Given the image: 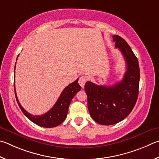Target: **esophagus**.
Here are the masks:
<instances>
[{"mask_svg":"<svg viewBox=\"0 0 159 159\" xmlns=\"http://www.w3.org/2000/svg\"><path fill=\"white\" fill-rule=\"evenodd\" d=\"M87 78H86V77L82 76V77H80L79 84H80V86H81L82 88L84 87V84H85V83L87 82Z\"/></svg>","mask_w":159,"mask_h":159,"instance_id":"obj_1","label":"esophagus"}]
</instances>
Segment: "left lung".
I'll list each match as a JSON object with an SVG mask.
<instances>
[{
    "mask_svg": "<svg viewBox=\"0 0 159 159\" xmlns=\"http://www.w3.org/2000/svg\"><path fill=\"white\" fill-rule=\"evenodd\" d=\"M115 47L123 54L126 63L124 78L113 86H102L87 82L88 109L94 121L102 125H113L127 117L137 101L140 82V68L137 57L125 40L112 36Z\"/></svg>",
    "mask_w": 159,
    "mask_h": 159,
    "instance_id": "obj_1",
    "label": "left lung"
}]
</instances>
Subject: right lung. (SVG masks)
Returning <instances> with one entry per match:
<instances>
[{"mask_svg": "<svg viewBox=\"0 0 159 159\" xmlns=\"http://www.w3.org/2000/svg\"><path fill=\"white\" fill-rule=\"evenodd\" d=\"M80 89H81V87L78 84L77 79L64 89L54 106L48 112L42 115H32L28 112L26 110H25L18 101L15 87V93L19 107L28 119L40 126L44 128H53L60 125L65 120L72 99L73 98L75 94L80 91Z\"/></svg>", "mask_w": 159, "mask_h": 159, "instance_id": "right-lung-1", "label": "right lung"}]
</instances>
